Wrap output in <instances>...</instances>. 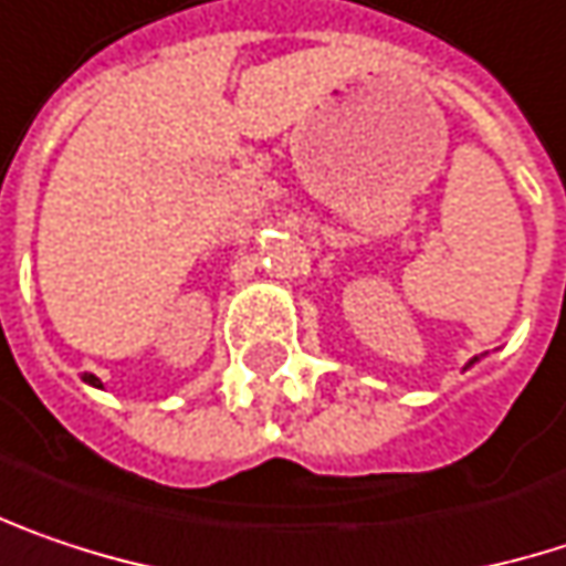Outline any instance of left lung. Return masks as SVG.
<instances>
[{"instance_id": "obj_1", "label": "left lung", "mask_w": 566, "mask_h": 566, "mask_svg": "<svg viewBox=\"0 0 566 566\" xmlns=\"http://www.w3.org/2000/svg\"><path fill=\"white\" fill-rule=\"evenodd\" d=\"M473 363H476V359H473Z\"/></svg>"}]
</instances>
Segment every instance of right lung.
Instances as JSON below:
<instances>
[{"instance_id": "1", "label": "right lung", "mask_w": 566, "mask_h": 566, "mask_svg": "<svg viewBox=\"0 0 566 566\" xmlns=\"http://www.w3.org/2000/svg\"><path fill=\"white\" fill-rule=\"evenodd\" d=\"M83 379H86L90 386H99V379H96V376H83Z\"/></svg>"}]
</instances>
